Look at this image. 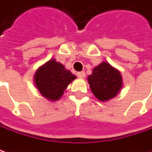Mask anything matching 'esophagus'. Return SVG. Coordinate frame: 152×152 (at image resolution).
I'll return each instance as SVG.
<instances>
[{
	"label": "esophagus",
	"instance_id": "34e87169",
	"mask_svg": "<svg viewBox=\"0 0 152 152\" xmlns=\"http://www.w3.org/2000/svg\"><path fill=\"white\" fill-rule=\"evenodd\" d=\"M77 76H78L79 78H85V73L84 72V71H82V72H79V73H77Z\"/></svg>",
	"mask_w": 152,
	"mask_h": 152
}]
</instances>
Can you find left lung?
<instances>
[{
	"label": "left lung",
	"instance_id": "1",
	"mask_svg": "<svg viewBox=\"0 0 152 152\" xmlns=\"http://www.w3.org/2000/svg\"><path fill=\"white\" fill-rule=\"evenodd\" d=\"M88 82L93 94L102 102L116 96L123 86L119 71L106 61L93 69L92 74L88 77Z\"/></svg>",
	"mask_w": 152,
	"mask_h": 152
}]
</instances>
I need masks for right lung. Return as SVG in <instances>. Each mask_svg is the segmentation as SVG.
Returning a JSON list of instances; mask_svg holds the SVG:
<instances>
[{"label": "right lung", "instance_id": "1", "mask_svg": "<svg viewBox=\"0 0 152 152\" xmlns=\"http://www.w3.org/2000/svg\"><path fill=\"white\" fill-rule=\"evenodd\" d=\"M75 79V75L54 59L39 67L34 77L40 94L50 101L59 100L67 85Z\"/></svg>", "mask_w": 152, "mask_h": 152}]
</instances>
